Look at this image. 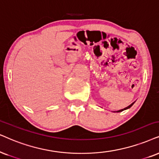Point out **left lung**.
<instances>
[{"mask_svg":"<svg viewBox=\"0 0 159 159\" xmlns=\"http://www.w3.org/2000/svg\"><path fill=\"white\" fill-rule=\"evenodd\" d=\"M135 103V102H134V103H132L131 104H130V105H129L128 106V107H126V108H123V109H120V110H119V111H114V112H121V111H124V110H126V109H128V108H130V107H131L132 106L134 105V103Z\"/></svg>","mask_w":159,"mask_h":159,"instance_id":"1","label":"left lung"}]
</instances>
